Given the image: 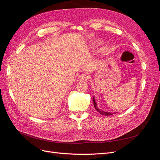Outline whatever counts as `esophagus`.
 Instances as JSON below:
<instances>
[{
	"label": "esophagus",
	"instance_id": "1",
	"mask_svg": "<svg viewBox=\"0 0 160 160\" xmlns=\"http://www.w3.org/2000/svg\"><path fill=\"white\" fill-rule=\"evenodd\" d=\"M88 76L87 75H85V74H81V75H80L79 77H78V78H77V81H87L88 79Z\"/></svg>",
	"mask_w": 160,
	"mask_h": 160
}]
</instances>
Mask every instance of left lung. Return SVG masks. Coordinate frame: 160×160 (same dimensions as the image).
Masks as SVG:
<instances>
[{
  "label": "left lung",
  "instance_id": "left-lung-1",
  "mask_svg": "<svg viewBox=\"0 0 160 160\" xmlns=\"http://www.w3.org/2000/svg\"><path fill=\"white\" fill-rule=\"evenodd\" d=\"M93 104H94V107H95V109L98 111V112L101 114V115H113V113H116L115 112H114V113H112V112H107V111H103V110H101V109H100L99 108H98V105H97V103H96V101H95V98L93 97Z\"/></svg>",
  "mask_w": 160,
  "mask_h": 160
}]
</instances>
